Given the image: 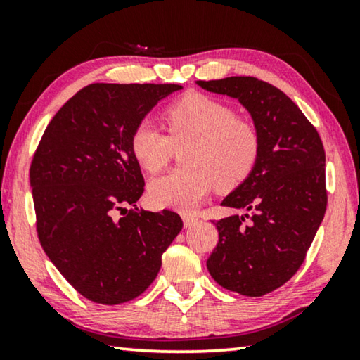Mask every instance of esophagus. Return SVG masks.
Returning <instances> with one entry per match:
<instances>
[{"label": "esophagus", "instance_id": "obj_1", "mask_svg": "<svg viewBox=\"0 0 360 360\" xmlns=\"http://www.w3.org/2000/svg\"><path fill=\"white\" fill-rule=\"evenodd\" d=\"M181 219H184L185 228H190V226H193L196 221H198V218H195L193 214H184V216H181Z\"/></svg>", "mask_w": 360, "mask_h": 360}]
</instances>
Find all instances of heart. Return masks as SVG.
I'll list each match as a JSON object with an SVG mask.
<instances>
[{
    "label": "heart",
    "instance_id": "heart-1",
    "mask_svg": "<svg viewBox=\"0 0 360 360\" xmlns=\"http://www.w3.org/2000/svg\"><path fill=\"white\" fill-rule=\"evenodd\" d=\"M169 136L154 122L142 120L131 132V152L142 169L155 174L169 162L174 146H185L186 167L152 180L149 200L159 208L188 211L214 185L238 188L252 174L260 154V134L254 122L214 98L190 93L167 108Z\"/></svg>",
    "mask_w": 360,
    "mask_h": 360
}]
</instances>
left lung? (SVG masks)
<instances>
[{
	"label": "left lung",
	"mask_w": 360,
	"mask_h": 360,
	"mask_svg": "<svg viewBox=\"0 0 360 360\" xmlns=\"http://www.w3.org/2000/svg\"><path fill=\"white\" fill-rule=\"evenodd\" d=\"M196 83L238 98L259 129L257 165L221 203L248 213L216 221L219 240L206 265L223 288L262 297L298 272L326 213L321 137L302 110L267 82L228 77Z\"/></svg>",
	"instance_id": "1"
}]
</instances>
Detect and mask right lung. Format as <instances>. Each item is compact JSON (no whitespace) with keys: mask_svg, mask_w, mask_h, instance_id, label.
<instances>
[{"mask_svg":"<svg viewBox=\"0 0 360 360\" xmlns=\"http://www.w3.org/2000/svg\"><path fill=\"white\" fill-rule=\"evenodd\" d=\"M180 88L91 83L57 111L34 152L29 179L39 243L91 302L120 304L144 293L184 228L174 211L126 208L144 193L131 132Z\"/></svg>","mask_w":360,"mask_h":360,"instance_id":"obj_1","label":"right lung"}]
</instances>
